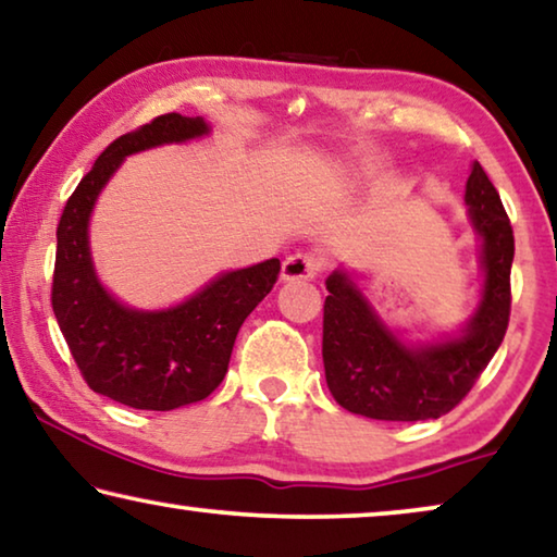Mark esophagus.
<instances>
[{
	"label": "esophagus",
	"mask_w": 557,
	"mask_h": 557,
	"mask_svg": "<svg viewBox=\"0 0 557 557\" xmlns=\"http://www.w3.org/2000/svg\"><path fill=\"white\" fill-rule=\"evenodd\" d=\"M325 270V257L314 252H295L282 262V280H312Z\"/></svg>",
	"instance_id": "1"
}]
</instances>
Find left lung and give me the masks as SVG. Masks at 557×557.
I'll list each match as a JSON object with an SVG mask.
<instances>
[{
    "instance_id": "left-lung-1",
    "label": "left lung",
    "mask_w": 557,
    "mask_h": 557,
    "mask_svg": "<svg viewBox=\"0 0 557 557\" xmlns=\"http://www.w3.org/2000/svg\"><path fill=\"white\" fill-rule=\"evenodd\" d=\"M472 227L483 239V297L458 337L408 347L389 332L350 275L327 277L322 362L337 405L372 420L414 422L450 412L500 347L510 322L516 237L500 195L475 162L465 187Z\"/></svg>"
}]
</instances>
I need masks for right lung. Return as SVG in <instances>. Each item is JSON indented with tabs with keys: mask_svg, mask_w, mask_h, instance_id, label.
I'll list each match as a JSON object with an SVG mask.
<instances>
[{
	"mask_svg": "<svg viewBox=\"0 0 557 557\" xmlns=\"http://www.w3.org/2000/svg\"><path fill=\"white\" fill-rule=\"evenodd\" d=\"M210 132L202 117L160 114L97 157L57 225L52 310L95 393L135 410H174L205 400L225 377L235 337L280 275V260L225 272L177 307L129 310L102 287L89 255V214L127 154Z\"/></svg>",
	"mask_w": 557,
	"mask_h": 557,
	"instance_id": "obj_1",
	"label": "right lung"
}]
</instances>
